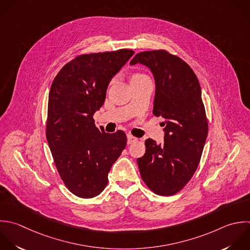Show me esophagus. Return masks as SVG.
Listing matches in <instances>:
<instances>
[{
	"instance_id": "esophagus-1",
	"label": "esophagus",
	"mask_w": 250,
	"mask_h": 250,
	"mask_svg": "<svg viewBox=\"0 0 250 250\" xmlns=\"http://www.w3.org/2000/svg\"><path fill=\"white\" fill-rule=\"evenodd\" d=\"M138 139L136 137H134L133 135H131L130 133L127 134V144H132L134 142H136Z\"/></svg>"
}]
</instances>
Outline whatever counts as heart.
Listing matches in <instances>:
<instances>
[{"mask_svg":"<svg viewBox=\"0 0 250 250\" xmlns=\"http://www.w3.org/2000/svg\"><path fill=\"white\" fill-rule=\"evenodd\" d=\"M136 79H148L146 75L144 74H140V73H136L132 76V80H136Z\"/></svg>","mask_w":250,"mask_h":250,"instance_id":"obj_1","label":"heart"}]
</instances>
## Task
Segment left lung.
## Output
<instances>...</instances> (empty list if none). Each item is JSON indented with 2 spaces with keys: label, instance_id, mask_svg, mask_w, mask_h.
<instances>
[{
  "label": "left lung",
  "instance_id": "left-lung-1",
  "mask_svg": "<svg viewBox=\"0 0 250 250\" xmlns=\"http://www.w3.org/2000/svg\"><path fill=\"white\" fill-rule=\"evenodd\" d=\"M147 66L154 75L153 114L164 118L165 141L149 138L137 159L142 180L160 196H172L191 180L201 161L208 125L199 80L180 57L164 49L142 51L130 64Z\"/></svg>",
  "mask_w": 250,
  "mask_h": 250
}]
</instances>
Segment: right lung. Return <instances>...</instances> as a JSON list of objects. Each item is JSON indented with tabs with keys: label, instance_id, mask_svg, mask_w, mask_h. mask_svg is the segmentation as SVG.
I'll return each mask as SVG.
<instances>
[{
	"label": "right lung",
	"instance_id": "right-lung-1",
	"mask_svg": "<svg viewBox=\"0 0 250 250\" xmlns=\"http://www.w3.org/2000/svg\"><path fill=\"white\" fill-rule=\"evenodd\" d=\"M133 53L123 48L78 55L51 83L46 139L62 181L79 198H93L105 189L108 173L125 148V133L97 128L93 115L104 104L110 81Z\"/></svg>",
	"mask_w": 250,
	"mask_h": 250
}]
</instances>
